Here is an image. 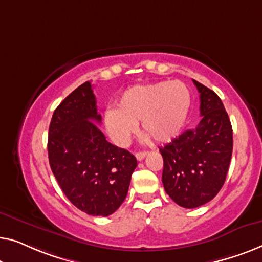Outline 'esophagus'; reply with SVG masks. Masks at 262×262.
I'll return each mask as SVG.
<instances>
[{
    "mask_svg": "<svg viewBox=\"0 0 262 262\" xmlns=\"http://www.w3.org/2000/svg\"><path fill=\"white\" fill-rule=\"evenodd\" d=\"M147 154H148V152H146V150H143V152H138V153H135V157H136V159H138L139 161H141V160H143V158H145Z\"/></svg>",
    "mask_w": 262,
    "mask_h": 262,
    "instance_id": "1",
    "label": "esophagus"
}]
</instances>
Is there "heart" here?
Returning a JSON list of instances; mask_svg holds the SVG:
<instances>
[{"label": "heart", "instance_id": "1", "mask_svg": "<svg viewBox=\"0 0 262 262\" xmlns=\"http://www.w3.org/2000/svg\"><path fill=\"white\" fill-rule=\"evenodd\" d=\"M116 109L104 114V127L117 146L129 145L141 124V132L158 143L172 141L185 126L191 94L179 80L132 86L119 96Z\"/></svg>", "mask_w": 262, "mask_h": 262}]
</instances>
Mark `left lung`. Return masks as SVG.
Returning <instances> with one entry per match:
<instances>
[{
    "instance_id": "obj_1",
    "label": "left lung",
    "mask_w": 262,
    "mask_h": 262,
    "mask_svg": "<svg viewBox=\"0 0 262 262\" xmlns=\"http://www.w3.org/2000/svg\"><path fill=\"white\" fill-rule=\"evenodd\" d=\"M201 99L200 124L160 148L163 184L177 204L192 209L222 189L233 153V128L221 98L193 79Z\"/></svg>"
}]
</instances>
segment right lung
Segmentation results:
<instances>
[{"mask_svg":"<svg viewBox=\"0 0 262 262\" xmlns=\"http://www.w3.org/2000/svg\"><path fill=\"white\" fill-rule=\"evenodd\" d=\"M90 82L73 90L54 110L49 130V160L69 201L91 216H109L123 203L138 166L128 150L112 145L101 123Z\"/></svg>","mask_w":262,"mask_h":262,"instance_id":"right-lung-1","label":"right lung"}]
</instances>
